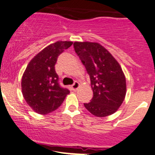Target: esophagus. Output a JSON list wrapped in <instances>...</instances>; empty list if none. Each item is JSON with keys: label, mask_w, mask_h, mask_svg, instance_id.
<instances>
[{"label": "esophagus", "mask_w": 155, "mask_h": 155, "mask_svg": "<svg viewBox=\"0 0 155 155\" xmlns=\"http://www.w3.org/2000/svg\"><path fill=\"white\" fill-rule=\"evenodd\" d=\"M79 82H77V81H75L74 83L72 85V89L73 90H76L78 88H79Z\"/></svg>", "instance_id": "esophagus-1"}]
</instances>
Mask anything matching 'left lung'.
Instances as JSON below:
<instances>
[{
    "label": "left lung",
    "instance_id": "obj_1",
    "mask_svg": "<svg viewBox=\"0 0 155 155\" xmlns=\"http://www.w3.org/2000/svg\"><path fill=\"white\" fill-rule=\"evenodd\" d=\"M73 46L90 75L93 92L91 101L84 104L85 107L98 117L111 115L126 95V79L120 65L99 43L76 41Z\"/></svg>",
    "mask_w": 155,
    "mask_h": 155
}]
</instances>
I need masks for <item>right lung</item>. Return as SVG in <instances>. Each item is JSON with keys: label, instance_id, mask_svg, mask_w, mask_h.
<instances>
[{"label": "right lung", "instance_id": "right-lung-1", "mask_svg": "<svg viewBox=\"0 0 155 155\" xmlns=\"http://www.w3.org/2000/svg\"><path fill=\"white\" fill-rule=\"evenodd\" d=\"M72 45V41H56L41 50L30 61L21 79L23 97L39 114L53 112L62 105L69 90L58 83L55 65L58 55Z\"/></svg>", "mask_w": 155, "mask_h": 155}]
</instances>
